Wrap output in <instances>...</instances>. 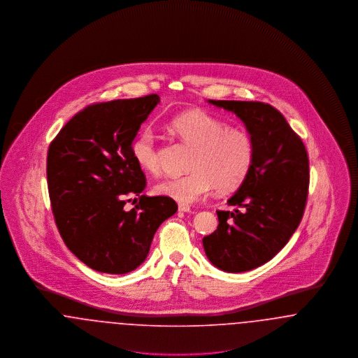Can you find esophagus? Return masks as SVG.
<instances>
[{"label": "esophagus", "instance_id": "34e87169", "mask_svg": "<svg viewBox=\"0 0 358 358\" xmlns=\"http://www.w3.org/2000/svg\"><path fill=\"white\" fill-rule=\"evenodd\" d=\"M178 210H180V212H184V213H190V212H192V208L187 206V205H180V206H178Z\"/></svg>", "mask_w": 358, "mask_h": 358}]
</instances>
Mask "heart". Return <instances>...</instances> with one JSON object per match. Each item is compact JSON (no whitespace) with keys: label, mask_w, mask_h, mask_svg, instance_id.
Returning <instances> with one entry per match:
<instances>
[{"label":"heart","mask_w":358,"mask_h":358,"mask_svg":"<svg viewBox=\"0 0 358 358\" xmlns=\"http://www.w3.org/2000/svg\"><path fill=\"white\" fill-rule=\"evenodd\" d=\"M171 129L193 148L187 165L190 173L159 181L154 187L157 194L180 204H192L213 187L219 193H229L244 184L255 159V145L245 130L229 127L205 111H189L173 118ZM131 154L142 171L150 174L161 171L159 149L152 129L146 127L138 134Z\"/></svg>","instance_id":"obj_1"}]
</instances>
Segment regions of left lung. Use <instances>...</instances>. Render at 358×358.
<instances>
[{"mask_svg":"<svg viewBox=\"0 0 358 358\" xmlns=\"http://www.w3.org/2000/svg\"><path fill=\"white\" fill-rule=\"evenodd\" d=\"M244 122L255 145L250 176L217 210L219 227L203 238L210 263L227 273H244L267 263L289 241L303 217L308 194L306 148L271 104L208 101Z\"/></svg>","mask_w":358,"mask_h":358,"instance_id":"left-lung-1","label":"left lung"}]
</instances>
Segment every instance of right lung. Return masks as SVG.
Segmentation results:
<instances>
[{
    "instance_id": "right-lung-1",
    "label": "right lung",
    "mask_w": 358,
    "mask_h": 358,
    "mask_svg": "<svg viewBox=\"0 0 358 358\" xmlns=\"http://www.w3.org/2000/svg\"><path fill=\"white\" fill-rule=\"evenodd\" d=\"M157 103L159 96L150 94L90 104L50 145L47 178L56 227L69 251L95 271L136 270L158 227L177 212L173 199L141 194L146 177L131 154ZM133 195L140 201L126 211Z\"/></svg>"
}]
</instances>
